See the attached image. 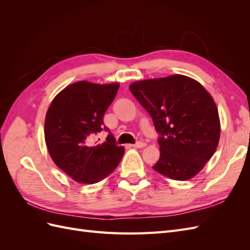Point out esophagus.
<instances>
[{"mask_svg": "<svg viewBox=\"0 0 250 250\" xmlns=\"http://www.w3.org/2000/svg\"><path fill=\"white\" fill-rule=\"evenodd\" d=\"M145 146H146V144L144 142H138V143L133 144V145H131V147H133V148H144Z\"/></svg>", "mask_w": 250, "mask_h": 250, "instance_id": "esophagus-1", "label": "esophagus"}]
</instances>
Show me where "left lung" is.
Masks as SVG:
<instances>
[{
  "instance_id": "1",
  "label": "left lung",
  "mask_w": 250,
  "mask_h": 250,
  "mask_svg": "<svg viewBox=\"0 0 250 250\" xmlns=\"http://www.w3.org/2000/svg\"><path fill=\"white\" fill-rule=\"evenodd\" d=\"M129 89L158 133L161 156L153 170L174 180L194 177L213 156L220 138L213 98L184 75L137 81Z\"/></svg>"
}]
</instances>
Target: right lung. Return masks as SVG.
Masks as SVG:
<instances>
[{
	"label": "right lung",
	"mask_w": 250,
	"mask_h": 250,
	"mask_svg": "<svg viewBox=\"0 0 250 250\" xmlns=\"http://www.w3.org/2000/svg\"><path fill=\"white\" fill-rule=\"evenodd\" d=\"M119 83L96 84L78 81L52 101L44 121V140L58 168L80 184L93 185L107 177L124 154L103 117L115 99ZM102 130L109 132L102 144L90 143Z\"/></svg>",
	"instance_id": "1"
}]
</instances>
